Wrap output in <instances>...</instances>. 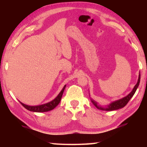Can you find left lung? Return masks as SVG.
<instances>
[{
  "mask_svg": "<svg viewBox=\"0 0 147 147\" xmlns=\"http://www.w3.org/2000/svg\"><path fill=\"white\" fill-rule=\"evenodd\" d=\"M140 78H141V75H140V73H139L138 82H137L136 85L134 86V89H132V91L130 92V93H129L127 96H125V97H124L121 99H119V100H118L113 102H111L110 104H109V105L107 107H106V108H103V107L98 106L97 103H96V102L93 100V99H91V102H93L94 105L96 107V108L99 109H101V110L113 111V110H117V109H119L120 108H123V107L125 106L126 104H128L129 100H130L131 98L134 96V94H135L137 89H138V86L139 85V82H140Z\"/></svg>",
  "mask_w": 147,
  "mask_h": 147,
  "instance_id": "1",
  "label": "left lung"
}]
</instances>
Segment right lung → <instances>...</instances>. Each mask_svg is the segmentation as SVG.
<instances>
[{"label": "right lung", "instance_id": "obj_1", "mask_svg": "<svg viewBox=\"0 0 147 147\" xmlns=\"http://www.w3.org/2000/svg\"><path fill=\"white\" fill-rule=\"evenodd\" d=\"M66 85H65L64 87L62 89V90L60 91V93L58 94V95L51 102H49L48 103L42 104V105L39 106H28L26 104H24L20 102L23 106H24L26 109H28L29 111H33V112H46V111H51L54 108H55L58 105L59 103L60 102V100L61 99V96L63 95V91L65 88Z\"/></svg>", "mask_w": 147, "mask_h": 147}]
</instances>
